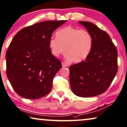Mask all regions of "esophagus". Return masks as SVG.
Returning <instances> with one entry per match:
<instances>
[{"mask_svg": "<svg viewBox=\"0 0 127 127\" xmlns=\"http://www.w3.org/2000/svg\"><path fill=\"white\" fill-rule=\"evenodd\" d=\"M62 66L64 67H66L68 66V65L67 64H65V63H62Z\"/></svg>", "mask_w": 127, "mask_h": 127, "instance_id": "34e87169", "label": "esophagus"}]
</instances>
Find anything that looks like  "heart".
<instances>
[{
  "mask_svg": "<svg viewBox=\"0 0 127 127\" xmlns=\"http://www.w3.org/2000/svg\"><path fill=\"white\" fill-rule=\"evenodd\" d=\"M56 35V38H51L48 42L51 54L55 57L64 51L67 60L77 63L86 59L91 53L93 39L88 31L68 26L57 31Z\"/></svg>",
  "mask_w": 127,
  "mask_h": 127,
  "instance_id": "1",
  "label": "heart"
}]
</instances>
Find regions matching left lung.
I'll return each mask as SVG.
<instances>
[{"label": "left lung", "mask_w": 127, "mask_h": 127, "mask_svg": "<svg viewBox=\"0 0 127 127\" xmlns=\"http://www.w3.org/2000/svg\"><path fill=\"white\" fill-rule=\"evenodd\" d=\"M91 34V53L85 59L70 66V83L80 97H93L104 93L118 71V52L108 33L93 23L79 21Z\"/></svg>", "instance_id": "8db88e82"}]
</instances>
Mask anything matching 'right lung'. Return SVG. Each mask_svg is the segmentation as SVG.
<instances>
[{
    "instance_id": "1",
    "label": "right lung",
    "mask_w": 127,
    "mask_h": 127,
    "mask_svg": "<svg viewBox=\"0 0 127 127\" xmlns=\"http://www.w3.org/2000/svg\"><path fill=\"white\" fill-rule=\"evenodd\" d=\"M66 21L36 23L20 30L12 39L6 54V74L19 96L38 99L51 91L62 64L51 54L48 42L53 32Z\"/></svg>"
}]
</instances>
